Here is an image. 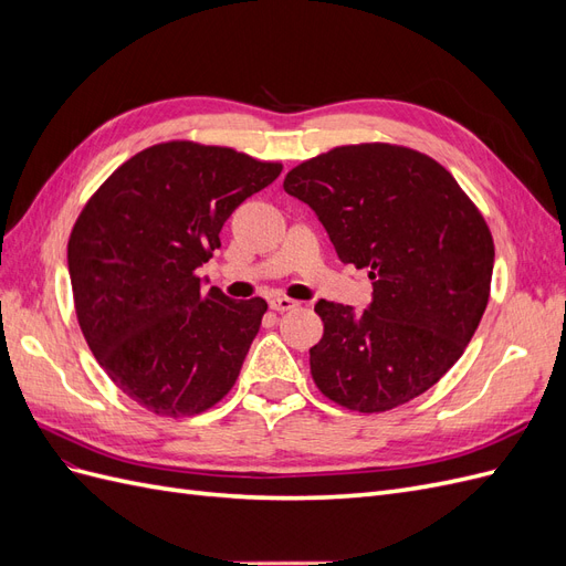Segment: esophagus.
Here are the masks:
<instances>
[{
  "label": "esophagus",
  "mask_w": 566,
  "mask_h": 566,
  "mask_svg": "<svg viewBox=\"0 0 566 566\" xmlns=\"http://www.w3.org/2000/svg\"><path fill=\"white\" fill-rule=\"evenodd\" d=\"M269 306L273 312H287V310H295L297 302L290 300V297H271Z\"/></svg>",
  "instance_id": "obj_1"
}]
</instances>
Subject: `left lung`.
<instances>
[{
  "label": "left lung",
  "instance_id": "8db88e82",
  "mask_svg": "<svg viewBox=\"0 0 566 566\" xmlns=\"http://www.w3.org/2000/svg\"><path fill=\"white\" fill-rule=\"evenodd\" d=\"M337 256L368 269L373 302L318 300L312 378L331 401L385 413L437 385L484 316L493 238L447 167L394 144L337 146L290 169Z\"/></svg>",
  "mask_w": 566,
  "mask_h": 566
}]
</instances>
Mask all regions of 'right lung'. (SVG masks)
I'll return each instance as SVG.
<instances>
[{
	"mask_svg": "<svg viewBox=\"0 0 566 566\" xmlns=\"http://www.w3.org/2000/svg\"><path fill=\"white\" fill-rule=\"evenodd\" d=\"M281 169L167 142L119 165L82 208L67 241L77 323L98 366L150 413L198 416L235 385L266 302L205 293L196 271L231 212Z\"/></svg>",
	"mask_w": 566,
	"mask_h": 566,
	"instance_id": "right-lung-1",
	"label": "right lung"
}]
</instances>
